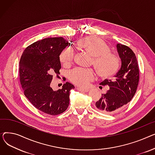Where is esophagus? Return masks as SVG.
<instances>
[{
    "label": "esophagus",
    "mask_w": 155,
    "mask_h": 155,
    "mask_svg": "<svg viewBox=\"0 0 155 155\" xmlns=\"http://www.w3.org/2000/svg\"><path fill=\"white\" fill-rule=\"evenodd\" d=\"M76 89H77V90L79 91H83V92H85V93L88 92V91H89L88 89H83V88H81V87H77Z\"/></svg>",
    "instance_id": "1"
}]
</instances>
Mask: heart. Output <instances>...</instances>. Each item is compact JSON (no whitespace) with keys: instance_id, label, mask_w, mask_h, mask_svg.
Wrapping results in <instances>:
<instances>
[{"instance_id":"1","label":"heart","mask_w":155,"mask_h":155,"mask_svg":"<svg viewBox=\"0 0 155 155\" xmlns=\"http://www.w3.org/2000/svg\"><path fill=\"white\" fill-rule=\"evenodd\" d=\"M78 45L92 57V64L99 76L106 78L111 75L119 66V58L110 52V48L103 40L87 37L79 40ZM59 58L62 64L69 65L74 58L73 51L69 48H66L62 51ZM69 77L74 84L86 87L94 79V74L91 69L76 68L71 72Z\"/></svg>"}]
</instances>
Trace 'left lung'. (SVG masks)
<instances>
[{
  "mask_svg": "<svg viewBox=\"0 0 155 155\" xmlns=\"http://www.w3.org/2000/svg\"><path fill=\"white\" fill-rule=\"evenodd\" d=\"M121 68L113 79H105L99 84L110 87L96 103L97 110L105 114H114L126 106L134 96L139 83V68L135 54L126 45L117 44Z\"/></svg>",
  "mask_w": 155,
  "mask_h": 155,
  "instance_id": "8db88e82",
  "label": "left lung"
}]
</instances>
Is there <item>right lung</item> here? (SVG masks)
<instances>
[{
    "label": "right lung",
    "mask_w": 155,
    "mask_h": 155,
    "mask_svg": "<svg viewBox=\"0 0 155 155\" xmlns=\"http://www.w3.org/2000/svg\"><path fill=\"white\" fill-rule=\"evenodd\" d=\"M71 44L60 38L35 42L26 48L19 62L21 84L25 97L38 110L51 115L64 112L69 104L70 91L74 85L66 82L61 89L51 87L53 74H59V56Z\"/></svg>",
    "instance_id": "right-lung-1"
}]
</instances>
